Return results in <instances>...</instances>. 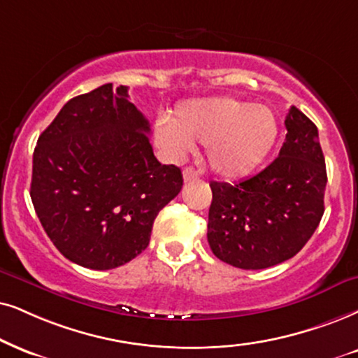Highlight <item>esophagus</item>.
I'll return each instance as SVG.
<instances>
[{
    "instance_id": "obj_1",
    "label": "esophagus",
    "mask_w": 358,
    "mask_h": 358,
    "mask_svg": "<svg viewBox=\"0 0 358 358\" xmlns=\"http://www.w3.org/2000/svg\"><path fill=\"white\" fill-rule=\"evenodd\" d=\"M194 178H198V171L192 169V166H187V169L183 170V180L185 182H192Z\"/></svg>"
}]
</instances>
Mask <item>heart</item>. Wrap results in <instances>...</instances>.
<instances>
[{
    "label": "heart",
    "instance_id": "obj_1",
    "mask_svg": "<svg viewBox=\"0 0 358 358\" xmlns=\"http://www.w3.org/2000/svg\"><path fill=\"white\" fill-rule=\"evenodd\" d=\"M278 120L268 107L236 97H208L176 107L155 125V143L182 158L193 142L206 145L208 164L223 178H241L268 157L278 138Z\"/></svg>",
    "mask_w": 358,
    "mask_h": 358
}]
</instances>
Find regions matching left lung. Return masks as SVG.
Listing matches in <instances>:
<instances>
[{"label":"left lung","instance_id":"8db88e82","mask_svg":"<svg viewBox=\"0 0 358 358\" xmlns=\"http://www.w3.org/2000/svg\"><path fill=\"white\" fill-rule=\"evenodd\" d=\"M279 157L238 183L211 182L208 243L239 269H266L296 256L322 220L327 171L317 127L297 107L284 120Z\"/></svg>","mask_w":358,"mask_h":358}]
</instances>
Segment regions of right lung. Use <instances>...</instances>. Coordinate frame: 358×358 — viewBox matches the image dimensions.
I'll return each mask as SVG.
<instances>
[{"label": "right lung", "mask_w": 358, "mask_h": 358, "mask_svg": "<svg viewBox=\"0 0 358 358\" xmlns=\"http://www.w3.org/2000/svg\"><path fill=\"white\" fill-rule=\"evenodd\" d=\"M127 90L103 84L71 99L33 155L29 193L44 231L62 256L96 271L145 250L183 185L178 166L153 155L150 124Z\"/></svg>", "instance_id": "obj_1"}]
</instances>
